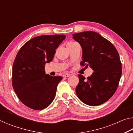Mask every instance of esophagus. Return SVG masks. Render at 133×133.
I'll list each match as a JSON object with an SVG mask.
<instances>
[{
  "label": "esophagus",
  "mask_w": 133,
  "mask_h": 133,
  "mask_svg": "<svg viewBox=\"0 0 133 133\" xmlns=\"http://www.w3.org/2000/svg\"><path fill=\"white\" fill-rule=\"evenodd\" d=\"M71 76V75L70 74H69V73H65V74H64L63 75V77H69V76Z\"/></svg>",
  "instance_id": "34e87169"
}]
</instances>
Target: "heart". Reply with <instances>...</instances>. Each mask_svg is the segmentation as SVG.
<instances>
[{"mask_svg":"<svg viewBox=\"0 0 133 133\" xmlns=\"http://www.w3.org/2000/svg\"><path fill=\"white\" fill-rule=\"evenodd\" d=\"M76 43H75V42H69V43H68L67 44V47L72 46V45L75 44H76Z\"/></svg>","mask_w":133,"mask_h":133,"instance_id":"1","label":"heart"}]
</instances>
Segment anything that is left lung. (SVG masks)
Masks as SVG:
<instances>
[{
  "instance_id": "1",
  "label": "left lung",
  "mask_w": 133,
  "mask_h": 133,
  "mask_svg": "<svg viewBox=\"0 0 133 133\" xmlns=\"http://www.w3.org/2000/svg\"><path fill=\"white\" fill-rule=\"evenodd\" d=\"M73 38L82 48L80 65L90 66L94 70L87 79L78 75L76 94L87 105L103 104L115 93L121 78L122 67L118 51L111 42L94 31L75 33Z\"/></svg>"
}]
</instances>
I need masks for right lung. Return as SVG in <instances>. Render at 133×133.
I'll use <instances>...</instances> for the list:
<instances>
[{
	"mask_svg": "<svg viewBox=\"0 0 133 133\" xmlns=\"http://www.w3.org/2000/svg\"><path fill=\"white\" fill-rule=\"evenodd\" d=\"M63 35H43L27 42L18 51L12 69L13 89L23 104L40 110L50 105L56 96L61 76L46 74L44 67L53 59Z\"/></svg>",
	"mask_w": 133,
	"mask_h": 133,
	"instance_id": "right-lung-1",
	"label": "right lung"
}]
</instances>
